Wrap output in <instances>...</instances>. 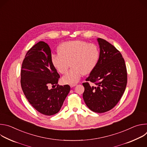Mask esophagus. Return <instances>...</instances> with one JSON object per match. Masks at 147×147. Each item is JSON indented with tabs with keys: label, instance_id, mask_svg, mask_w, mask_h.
Listing matches in <instances>:
<instances>
[{
	"label": "esophagus",
	"instance_id": "obj_1",
	"mask_svg": "<svg viewBox=\"0 0 147 147\" xmlns=\"http://www.w3.org/2000/svg\"><path fill=\"white\" fill-rule=\"evenodd\" d=\"M76 85H77L76 84H70V87L72 88V87H75Z\"/></svg>",
	"mask_w": 147,
	"mask_h": 147
}]
</instances>
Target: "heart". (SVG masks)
Returning <instances> with one entry per match:
<instances>
[{
  "mask_svg": "<svg viewBox=\"0 0 147 147\" xmlns=\"http://www.w3.org/2000/svg\"><path fill=\"white\" fill-rule=\"evenodd\" d=\"M58 54L52 56V65L61 74L69 71L62 78L65 84L77 82L81 77L90 73L95 67L99 59L98 47L93 44L81 40H74L62 43L58 48Z\"/></svg>",
  "mask_w": 147,
  "mask_h": 147,
  "instance_id": "1",
  "label": "heart"
}]
</instances>
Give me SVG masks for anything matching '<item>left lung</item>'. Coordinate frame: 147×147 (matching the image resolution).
Masks as SVG:
<instances>
[{
  "instance_id": "obj_1",
  "label": "left lung",
  "mask_w": 147,
  "mask_h": 147,
  "mask_svg": "<svg viewBox=\"0 0 147 147\" xmlns=\"http://www.w3.org/2000/svg\"><path fill=\"white\" fill-rule=\"evenodd\" d=\"M98 41L99 57L94 69L82 83V96L90 110L104 113L113 109L126 87L127 73L124 60L113 45L102 38ZM94 83V86L89 84Z\"/></svg>"
}]
</instances>
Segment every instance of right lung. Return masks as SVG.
Returning a JSON list of instances; mask_svg holds the SVG:
<instances>
[{"label": "right lung", "mask_w": 147, "mask_h": 147, "mask_svg": "<svg viewBox=\"0 0 147 147\" xmlns=\"http://www.w3.org/2000/svg\"><path fill=\"white\" fill-rule=\"evenodd\" d=\"M49 45L40 41L27 52L21 70V86L31 105L39 113H57L70 92L69 85L57 84L60 76L52 65ZM56 85L49 90V86Z\"/></svg>", "instance_id": "1"}]
</instances>
